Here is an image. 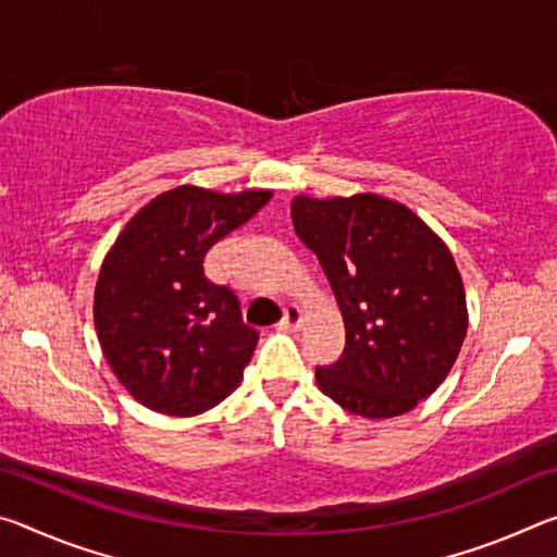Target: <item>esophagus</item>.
I'll list each match as a JSON object with an SVG mask.
<instances>
[{
    "label": "esophagus",
    "mask_w": 557,
    "mask_h": 557,
    "mask_svg": "<svg viewBox=\"0 0 557 557\" xmlns=\"http://www.w3.org/2000/svg\"><path fill=\"white\" fill-rule=\"evenodd\" d=\"M301 322H305V312H301L297 305H287L285 312H282L280 326L287 329V332H297V329L301 326Z\"/></svg>",
    "instance_id": "obj_1"
}]
</instances>
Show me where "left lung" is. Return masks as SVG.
I'll return each mask as SVG.
<instances>
[{
    "label": "left lung",
    "instance_id": "8db88e82",
    "mask_svg": "<svg viewBox=\"0 0 557 557\" xmlns=\"http://www.w3.org/2000/svg\"><path fill=\"white\" fill-rule=\"evenodd\" d=\"M289 211L346 329L342 358L317 369L319 391L369 420L410 412L447 379L469 326L465 282L445 240L379 194H299Z\"/></svg>",
    "mask_w": 557,
    "mask_h": 557
}]
</instances>
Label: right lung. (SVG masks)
Returning <instances> with one entry per match:
<instances>
[{
    "label": "right lung",
    "instance_id": "1",
    "mask_svg": "<svg viewBox=\"0 0 557 557\" xmlns=\"http://www.w3.org/2000/svg\"><path fill=\"white\" fill-rule=\"evenodd\" d=\"M270 196V188L176 186L143 206L112 243L92 322L112 373L145 408L191 418L238 388L258 332L243 322L233 289L203 275V258Z\"/></svg>",
    "mask_w": 557,
    "mask_h": 557
}]
</instances>
